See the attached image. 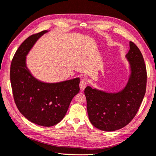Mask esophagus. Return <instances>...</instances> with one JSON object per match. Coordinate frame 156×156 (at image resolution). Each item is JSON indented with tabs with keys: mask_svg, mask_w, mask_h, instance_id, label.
Masks as SVG:
<instances>
[{
	"mask_svg": "<svg viewBox=\"0 0 156 156\" xmlns=\"http://www.w3.org/2000/svg\"><path fill=\"white\" fill-rule=\"evenodd\" d=\"M87 80L86 78H84V79H82L81 81H80V88L81 90H83L85 87H87Z\"/></svg>",
	"mask_w": 156,
	"mask_h": 156,
	"instance_id": "1",
	"label": "esophagus"
}]
</instances>
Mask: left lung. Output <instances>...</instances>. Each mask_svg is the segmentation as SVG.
Wrapping results in <instances>:
<instances>
[{
    "label": "left lung",
    "mask_w": 156,
    "mask_h": 156,
    "mask_svg": "<svg viewBox=\"0 0 156 156\" xmlns=\"http://www.w3.org/2000/svg\"><path fill=\"white\" fill-rule=\"evenodd\" d=\"M130 66L129 82L123 90L108 93L87 87L84 89L89 120L103 131H114L126 126L138 112L146 91L147 70L139 48L130 42L126 55Z\"/></svg>",
    "instance_id": "8db88e82"
}]
</instances>
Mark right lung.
Returning a JSON list of instances; mask_svg holds the SVG:
<instances>
[{"mask_svg":"<svg viewBox=\"0 0 156 156\" xmlns=\"http://www.w3.org/2000/svg\"><path fill=\"white\" fill-rule=\"evenodd\" d=\"M44 30L26 38L15 52L10 69L15 104L24 117L42 126H52L65 116L72 99L80 91V78L57 83H44L30 74L26 56Z\"/></svg>","mask_w":156,"mask_h":156,"instance_id":"obj_1","label":"right lung"}]
</instances>
